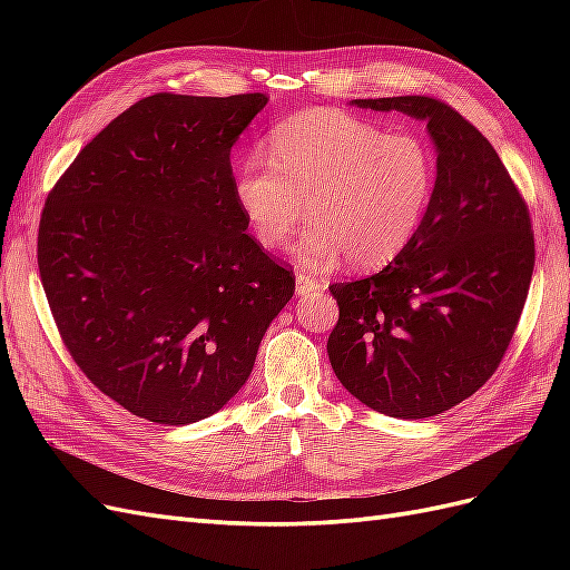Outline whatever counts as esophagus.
<instances>
[{
    "instance_id": "esophagus-1",
    "label": "esophagus",
    "mask_w": 570,
    "mask_h": 570,
    "mask_svg": "<svg viewBox=\"0 0 570 570\" xmlns=\"http://www.w3.org/2000/svg\"><path fill=\"white\" fill-rule=\"evenodd\" d=\"M295 283H297V295H308V292H316L323 287V283L316 281L314 275L302 273V271L295 275Z\"/></svg>"
}]
</instances>
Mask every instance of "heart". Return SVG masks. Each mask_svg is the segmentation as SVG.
<instances>
[{
    "label": "heart",
    "instance_id": "b5f03b06",
    "mask_svg": "<svg viewBox=\"0 0 570 570\" xmlns=\"http://www.w3.org/2000/svg\"><path fill=\"white\" fill-rule=\"evenodd\" d=\"M433 193L435 157L425 140L333 109L283 120L268 159L252 154L235 176L237 204L264 249L283 247L306 214L314 220L297 245L312 268L344 254L354 268L385 266L421 230Z\"/></svg>",
    "mask_w": 570,
    "mask_h": 570
}]
</instances>
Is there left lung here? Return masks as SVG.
I'll return each mask as SVG.
<instances>
[{
    "instance_id": "1",
    "label": "left lung",
    "mask_w": 570,
    "mask_h": 570,
    "mask_svg": "<svg viewBox=\"0 0 570 570\" xmlns=\"http://www.w3.org/2000/svg\"><path fill=\"white\" fill-rule=\"evenodd\" d=\"M428 124L435 193L421 230L381 273L331 285L340 318L327 337L337 381L392 419L461 404L497 371L534 268L530 212L473 124L423 95L354 99Z\"/></svg>"
}]
</instances>
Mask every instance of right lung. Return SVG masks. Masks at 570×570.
<instances>
[{"mask_svg":"<svg viewBox=\"0 0 570 570\" xmlns=\"http://www.w3.org/2000/svg\"><path fill=\"white\" fill-rule=\"evenodd\" d=\"M266 101L145 97L47 195L38 266L59 335L95 387L151 423L226 406L295 295L235 197L230 149Z\"/></svg>","mask_w":570,"mask_h":570,"instance_id":"add662e5","label":"right lung"}]
</instances>
